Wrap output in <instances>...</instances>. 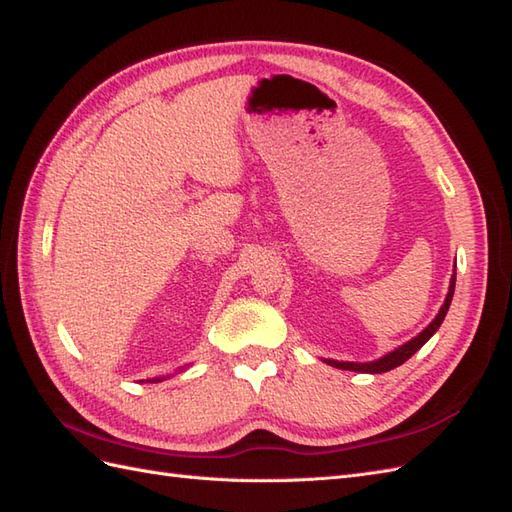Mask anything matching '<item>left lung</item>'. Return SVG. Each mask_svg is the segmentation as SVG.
<instances>
[{"instance_id":"8db88e82","label":"left lung","mask_w":512,"mask_h":512,"mask_svg":"<svg viewBox=\"0 0 512 512\" xmlns=\"http://www.w3.org/2000/svg\"><path fill=\"white\" fill-rule=\"evenodd\" d=\"M454 286H456V273H454L452 280H450V291H447V297H445V302H443V306H441V310H439V315L434 317V321L430 323V326H428L426 330L419 332V334L415 336V339H410V341L404 343L402 347H397V350L389 352L386 356H382V358H378V360H373V363H339V360H330V358H326V363L332 365V367H336V369L360 371V373H384V371H391V369H395V367H400V365L406 363V360H408L410 356H413L417 350H421V347L426 345V341L430 339V336L441 328V323H443V319H445V315H447V310H450V304H452Z\"/></svg>"}]
</instances>
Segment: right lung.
Returning a JSON list of instances; mask_svg holds the SVG:
<instances>
[{
  "mask_svg": "<svg viewBox=\"0 0 512 512\" xmlns=\"http://www.w3.org/2000/svg\"><path fill=\"white\" fill-rule=\"evenodd\" d=\"M154 382H160V380H154Z\"/></svg>",
  "mask_w": 512,
  "mask_h": 512,
  "instance_id": "obj_1",
  "label": "right lung"
}]
</instances>
